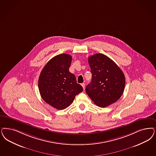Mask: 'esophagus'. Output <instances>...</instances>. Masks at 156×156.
Here are the masks:
<instances>
[{
  "instance_id": "1",
  "label": "esophagus",
  "mask_w": 156,
  "mask_h": 156,
  "mask_svg": "<svg viewBox=\"0 0 156 156\" xmlns=\"http://www.w3.org/2000/svg\"><path fill=\"white\" fill-rule=\"evenodd\" d=\"M81 86H82L83 89H85V84L84 83H81Z\"/></svg>"
}]
</instances>
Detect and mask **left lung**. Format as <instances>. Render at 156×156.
I'll return each instance as SVG.
<instances>
[{
    "label": "left lung",
    "instance_id": "left-lung-1",
    "mask_svg": "<svg viewBox=\"0 0 156 156\" xmlns=\"http://www.w3.org/2000/svg\"><path fill=\"white\" fill-rule=\"evenodd\" d=\"M92 79L86 86V93L97 106L104 108L116 102L122 96L125 76L112 60L102 54L89 56Z\"/></svg>",
    "mask_w": 156,
    "mask_h": 156
}]
</instances>
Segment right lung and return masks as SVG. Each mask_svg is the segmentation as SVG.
<instances>
[{
  "mask_svg": "<svg viewBox=\"0 0 156 156\" xmlns=\"http://www.w3.org/2000/svg\"><path fill=\"white\" fill-rule=\"evenodd\" d=\"M72 57L69 54L55 56L44 67L38 78V89L43 100L62 110L73 102L83 90L75 75L69 71Z\"/></svg>",
  "mask_w": 156,
  "mask_h": 156,
  "instance_id": "add662e5",
  "label": "right lung"
}]
</instances>
